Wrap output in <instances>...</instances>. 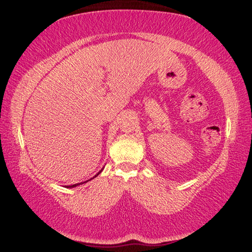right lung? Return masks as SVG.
Here are the masks:
<instances>
[{
    "label": "right lung",
    "mask_w": 252,
    "mask_h": 252,
    "mask_svg": "<svg viewBox=\"0 0 252 252\" xmlns=\"http://www.w3.org/2000/svg\"><path fill=\"white\" fill-rule=\"evenodd\" d=\"M101 171H102V170H101ZM101 171L99 172V173H101ZM99 173H97L96 174V176H99ZM95 176V177H96ZM95 177H93V178H95ZM90 180H91V179H90ZM85 182H88V181H85ZM82 183H84V182H81V183H76V185H72V186H66V188H74V187H76V186H79V185H82Z\"/></svg>",
    "instance_id": "1"
}]
</instances>
